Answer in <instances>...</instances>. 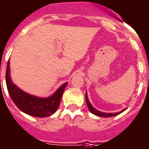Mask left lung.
<instances>
[{"label":"left lung","instance_id":"obj_1","mask_svg":"<svg viewBox=\"0 0 149 149\" xmlns=\"http://www.w3.org/2000/svg\"><path fill=\"white\" fill-rule=\"evenodd\" d=\"M85 100H86V103H87V106H88V108H89V111L93 113V114H95L97 116H99V117H114V116H116V115H118L120 113H122L123 111H124L126 109L124 110H123L120 112H117V113H104V112H101V111H97L96 110L94 107H93V106L90 104L89 102V99H88V97H87V93H86V95H85Z\"/></svg>","mask_w":149,"mask_h":149}]
</instances>
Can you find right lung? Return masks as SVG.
I'll return each mask as SVG.
<instances>
[{
	"label": "right lung",
	"instance_id": "right-lung-1",
	"mask_svg": "<svg viewBox=\"0 0 149 149\" xmlns=\"http://www.w3.org/2000/svg\"><path fill=\"white\" fill-rule=\"evenodd\" d=\"M6 85L9 96L19 110L35 117H47L53 114L60 106V100L68 82L62 85L56 92L48 97H38L26 93L14 85L9 75V62L7 64L6 74Z\"/></svg>",
	"mask_w": 149,
	"mask_h": 149
}]
</instances>
